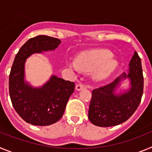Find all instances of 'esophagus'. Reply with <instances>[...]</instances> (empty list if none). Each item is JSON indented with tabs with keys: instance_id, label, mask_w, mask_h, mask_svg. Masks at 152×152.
Wrapping results in <instances>:
<instances>
[{
	"instance_id": "obj_1",
	"label": "esophagus",
	"mask_w": 152,
	"mask_h": 152,
	"mask_svg": "<svg viewBox=\"0 0 152 152\" xmlns=\"http://www.w3.org/2000/svg\"><path fill=\"white\" fill-rule=\"evenodd\" d=\"M86 88V86L84 85V84H78L76 85V87H75V89L77 90V91H80V90L84 89V88Z\"/></svg>"
}]
</instances>
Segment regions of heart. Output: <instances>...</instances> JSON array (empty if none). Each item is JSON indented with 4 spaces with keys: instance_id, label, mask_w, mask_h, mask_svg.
<instances>
[{
    "instance_id": "obj_1",
    "label": "heart",
    "mask_w": 152,
    "mask_h": 152,
    "mask_svg": "<svg viewBox=\"0 0 152 152\" xmlns=\"http://www.w3.org/2000/svg\"><path fill=\"white\" fill-rule=\"evenodd\" d=\"M107 49H94L81 52L69 66L80 72H91V77L96 81H101L110 76L116 70L117 61Z\"/></svg>"
}]
</instances>
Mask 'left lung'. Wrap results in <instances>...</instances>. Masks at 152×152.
Returning a JSON list of instances; mask_svg holds the SVG:
<instances>
[{
    "mask_svg": "<svg viewBox=\"0 0 152 152\" xmlns=\"http://www.w3.org/2000/svg\"><path fill=\"white\" fill-rule=\"evenodd\" d=\"M129 77L131 88L128 92L115 94L121 80ZM144 88L141 58L136 52L129 63V73H124L113 82L92 91L88 118L95 126L110 127L126 122L139 106Z\"/></svg>",
    "mask_w": 152,
    "mask_h": 152,
    "instance_id": "left-lung-1",
    "label": "left lung"
}]
</instances>
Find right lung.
<instances>
[{
    "label": "right lung",
    "mask_w": 152,
    "mask_h": 152,
    "mask_svg": "<svg viewBox=\"0 0 152 152\" xmlns=\"http://www.w3.org/2000/svg\"><path fill=\"white\" fill-rule=\"evenodd\" d=\"M61 40L39 35L24 43L17 52L9 76V94L13 108L24 121L34 126H49L62 117L75 83L53 75L42 88L24 82V64L30 55L54 50Z\"/></svg>",
    "instance_id": "1"
}]
</instances>
